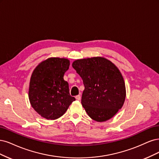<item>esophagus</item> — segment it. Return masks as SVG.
Wrapping results in <instances>:
<instances>
[{"label": "esophagus", "mask_w": 159, "mask_h": 159, "mask_svg": "<svg viewBox=\"0 0 159 159\" xmlns=\"http://www.w3.org/2000/svg\"><path fill=\"white\" fill-rule=\"evenodd\" d=\"M76 99L77 100H80V99H81V96H80V95H77V96H76Z\"/></svg>", "instance_id": "esophagus-1"}]
</instances>
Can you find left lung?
<instances>
[{"instance_id": "8db88e82", "label": "left lung", "mask_w": 159, "mask_h": 159, "mask_svg": "<svg viewBox=\"0 0 159 159\" xmlns=\"http://www.w3.org/2000/svg\"><path fill=\"white\" fill-rule=\"evenodd\" d=\"M72 66L83 80L81 103L86 113L96 121L111 118L125 99V83L119 69L100 57L78 59Z\"/></svg>"}]
</instances>
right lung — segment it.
<instances>
[{
    "instance_id": "right-lung-1",
    "label": "right lung",
    "mask_w": 159,
    "mask_h": 159,
    "mask_svg": "<svg viewBox=\"0 0 159 159\" xmlns=\"http://www.w3.org/2000/svg\"><path fill=\"white\" fill-rule=\"evenodd\" d=\"M69 65L66 59L49 58L41 63L32 75L29 100L35 111L45 119L59 118L75 100L63 79Z\"/></svg>"
}]
</instances>
